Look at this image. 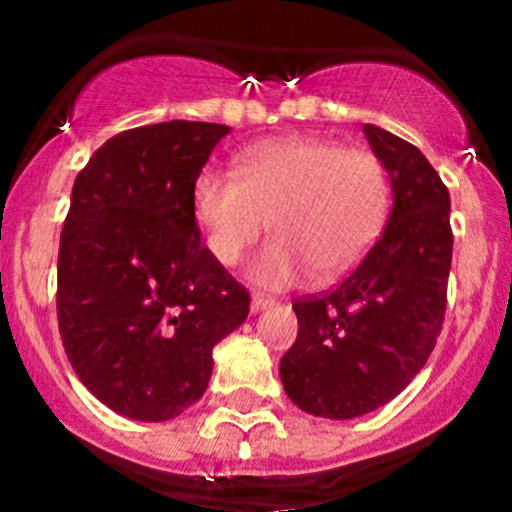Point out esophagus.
I'll return each instance as SVG.
<instances>
[{"label": "esophagus", "mask_w": 512, "mask_h": 512, "mask_svg": "<svg viewBox=\"0 0 512 512\" xmlns=\"http://www.w3.org/2000/svg\"><path fill=\"white\" fill-rule=\"evenodd\" d=\"M272 302H275V299H272V297H267V294H252V302H250V307H252V312H260V309L270 307Z\"/></svg>", "instance_id": "34e87169"}]
</instances>
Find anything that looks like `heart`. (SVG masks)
<instances>
[{"label": "heart", "instance_id": "1", "mask_svg": "<svg viewBox=\"0 0 512 512\" xmlns=\"http://www.w3.org/2000/svg\"><path fill=\"white\" fill-rule=\"evenodd\" d=\"M389 205L384 163L322 136L260 141L237 160V175L203 168L190 188L193 218L220 265L235 267L270 220L275 240L250 270L265 287L309 272L319 282L342 277L381 235Z\"/></svg>", "mask_w": 512, "mask_h": 512}]
</instances>
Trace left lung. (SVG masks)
Masks as SVG:
<instances>
[{
	"mask_svg": "<svg viewBox=\"0 0 512 512\" xmlns=\"http://www.w3.org/2000/svg\"><path fill=\"white\" fill-rule=\"evenodd\" d=\"M394 190L389 220L327 292L294 299L299 332L280 361L292 404L354 418L399 396L431 356L446 317L453 230L448 188L404 138L364 126Z\"/></svg>",
	"mask_w": 512,
	"mask_h": 512,
	"instance_id": "left-lung-1",
	"label": "left lung"
}]
</instances>
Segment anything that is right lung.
<instances>
[{
  "mask_svg": "<svg viewBox=\"0 0 512 512\" xmlns=\"http://www.w3.org/2000/svg\"><path fill=\"white\" fill-rule=\"evenodd\" d=\"M223 123L168 121L108 138L76 175L56 317L76 376L108 409L168 421L208 389L213 347L250 292L200 245L190 188Z\"/></svg>",
  "mask_w": 512,
  "mask_h": 512,
  "instance_id": "add662e5",
  "label": "right lung"
}]
</instances>
